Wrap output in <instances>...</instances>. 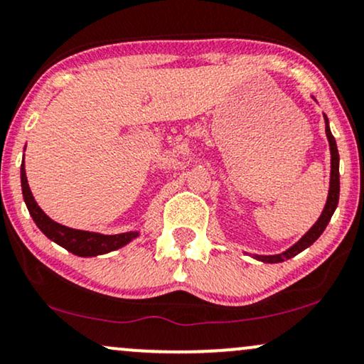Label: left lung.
I'll list each match as a JSON object with an SVG mask.
<instances>
[{"label": "left lung", "mask_w": 364, "mask_h": 364, "mask_svg": "<svg viewBox=\"0 0 364 364\" xmlns=\"http://www.w3.org/2000/svg\"><path fill=\"white\" fill-rule=\"evenodd\" d=\"M324 124H326V136L329 141V152H331V178H329V191H328V199H326V204H324V209L321 212L319 219L316 220L313 228H311L303 237L297 240L296 244H292L289 249H286V251L281 254H272V256L252 254V257L257 259V261L266 262V264H277V262H284L287 259L294 257L299 252H303L304 249H308L311 244H314L319 235L324 232V229H326L329 220H331L334 210H336L338 200H339V154L336 147V140H334L331 129H329V120L326 115H324Z\"/></svg>", "instance_id": "left-lung-1"}]
</instances>
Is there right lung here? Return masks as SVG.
I'll list each match as a JSON object with an SVG mask.
<instances>
[{
    "label": "right lung",
    "instance_id": "add662e5",
    "mask_svg": "<svg viewBox=\"0 0 364 364\" xmlns=\"http://www.w3.org/2000/svg\"><path fill=\"white\" fill-rule=\"evenodd\" d=\"M21 192L25 204L30 210V215L35 220L38 229L43 232L50 240H53L63 249H67L68 252L75 254L80 257H95L102 256V254L117 251V249L124 247L129 242H132L140 232L139 230H130V232L124 234H100V232H90V230H80L72 229L67 225L55 223L53 219H50L48 215L41 210V207L36 204L35 197L30 191L25 171V157L21 162Z\"/></svg>",
    "mask_w": 364,
    "mask_h": 364
}]
</instances>
